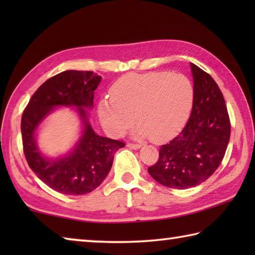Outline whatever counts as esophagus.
Wrapping results in <instances>:
<instances>
[{
	"mask_svg": "<svg viewBox=\"0 0 255 255\" xmlns=\"http://www.w3.org/2000/svg\"><path fill=\"white\" fill-rule=\"evenodd\" d=\"M127 147L131 148V149H139L141 146L138 145V144H127Z\"/></svg>",
	"mask_w": 255,
	"mask_h": 255,
	"instance_id": "obj_1",
	"label": "esophagus"
}]
</instances>
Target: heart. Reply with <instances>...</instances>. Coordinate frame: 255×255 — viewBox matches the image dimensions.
<instances>
[{
  "label": "heart",
  "mask_w": 255,
  "mask_h": 255,
  "mask_svg": "<svg viewBox=\"0 0 255 255\" xmlns=\"http://www.w3.org/2000/svg\"><path fill=\"white\" fill-rule=\"evenodd\" d=\"M193 98V85L183 74H128L111 86L110 98L99 101L98 117L110 136L124 135L135 119L138 124L132 130L133 137H152L162 143L182 129L191 112Z\"/></svg>",
  "instance_id": "heart-1"
}]
</instances>
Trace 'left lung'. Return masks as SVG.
Listing matches in <instances>:
<instances>
[{"label":"left lung","mask_w":255,"mask_h":255,"mask_svg":"<svg viewBox=\"0 0 255 255\" xmlns=\"http://www.w3.org/2000/svg\"><path fill=\"white\" fill-rule=\"evenodd\" d=\"M192 111L187 125L169 144L159 147L158 161L148 167L162 185L188 189L199 185L217 170L231 136L223 93L213 77L193 63Z\"/></svg>","instance_id":"1"}]
</instances>
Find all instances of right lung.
<instances>
[{"instance_id": "right-lung-1", "label": "right lung", "mask_w": 255, "mask_h": 255, "mask_svg": "<svg viewBox=\"0 0 255 255\" xmlns=\"http://www.w3.org/2000/svg\"><path fill=\"white\" fill-rule=\"evenodd\" d=\"M101 76L93 72L65 71L50 77L30 99L21 119L24 156L42 182L64 195H86L102 183L125 143L98 135L90 123L94 91ZM73 107L81 122L80 136L67 153L50 158L37 146L41 124L58 107Z\"/></svg>"}]
</instances>
